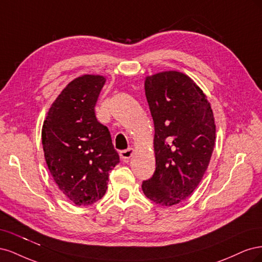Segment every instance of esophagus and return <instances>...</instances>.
Here are the masks:
<instances>
[{
    "label": "esophagus",
    "mask_w": 262,
    "mask_h": 262,
    "mask_svg": "<svg viewBox=\"0 0 262 262\" xmlns=\"http://www.w3.org/2000/svg\"><path fill=\"white\" fill-rule=\"evenodd\" d=\"M133 153H134V149L132 148V147H129V148H126V149H122V150H120V157L122 158L123 161H125V160H129V158L133 155Z\"/></svg>",
    "instance_id": "34e87169"
}]
</instances>
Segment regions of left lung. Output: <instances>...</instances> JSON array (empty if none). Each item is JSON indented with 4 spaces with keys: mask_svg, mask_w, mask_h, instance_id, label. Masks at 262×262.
<instances>
[{
    "mask_svg": "<svg viewBox=\"0 0 262 262\" xmlns=\"http://www.w3.org/2000/svg\"><path fill=\"white\" fill-rule=\"evenodd\" d=\"M144 89L156 168L142 190L156 204L171 207L194 191L208 168L215 142L213 112L200 87L177 71L147 76Z\"/></svg>",
    "mask_w": 262,
    "mask_h": 262,
    "instance_id": "1",
    "label": "left lung"
}]
</instances>
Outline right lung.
<instances>
[{
  "label": "right lung",
  "mask_w": 262,
  "mask_h": 262,
  "mask_svg": "<svg viewBox=\"0 0 262 262\" xmlns=\"http://www.w3.org/2000/svg\"><path fill=\"white\" fill-rule=\"evenodd\" d=\"M106 82L83 75L68 84L43 121L46 163L59 189L76 205H91L105 195L109 172L120 162L95 106Z\"/></svg>",
  "instance_id": "1"
}]
</instances>
